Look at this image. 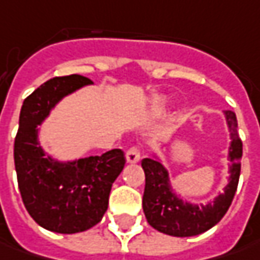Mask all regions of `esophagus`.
<instances>
[{
    "mask_svg": "<svg viewBox=\"0 0 260 260\" xmlns=\"http://www.w3.org/2000/svg\"><path fill=\"white\" fill-rule=\"evenodd\" d=\"M139 159H141V154H139L138 148H129L128 152H126V161L129 164H135V162H138Z\"/></svg>",
    "mask_w": 260,
    "mask_h": 260,
    "instance_id": "34e87169",
    "label": "esophagus"
}]
</instances>
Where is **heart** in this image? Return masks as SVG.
Wrapping results in <instances>:
<instances>
[{
	"label": "heart",
	"mask_w": 260,
	"mask_h": 260,
	"mask_svg": "<svg viewBox=\"0 0 260 260\" xmlns=\"http://www.w3.org/2000/svg\"><path fill=\"white\" fill-rule=\"evenodd\" d=\"M167 109H168V101H167V98H164V96H157V98H154L151 101L148 113L152 118H158V116H162L167 112Z\"/></svg>",
	"instance_id": "heart-1"
}]
</instances>
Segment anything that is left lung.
<instances>
[{"mask_svg": "<svg viewBox=\"0 0 260 260\" xmlns=\"http://www.w3.org/2000/svg\"><path fill=\"white\" fill-rule=\"evenodd\" d=\"M223 115L230 134L228 184L223 188L224 191L219 192L206 204L184 200L183 196L175 191L170 171L157 154L142 159L145 173L142 209L148 223L158 232L175 237L197 236L216 226L229 210L240 175L242 141L239 138L235 112L224 111Z\"/></svg>", "mask_w": 260, "mask_h": 260, "instance_id": "8db88e82", "label": "left lung"}]
</instances>
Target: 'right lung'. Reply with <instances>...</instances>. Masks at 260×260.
Wrapping results in <instances>:
<instances>
[{
    "label": "right lung",
    "mask_w": 260,
    "mask_h": 260,
    "mask_svg": "<svg viewBox=\"0 0 260 260\" xmlns=\"http://www.w3.org/2000/svg\"><path fill=\"white\" fill-rule=\"evenodd\" d=\"M89 85L93 82L79 75L53 77L24 101L20 112L14 142L18 188L34 221L54 233L72 235L98 224L126 161L121 149L60 161L41 145L39 126L61 99Z\"/></svg>",
    "instance_id": "right-lung-1"
}]
</instances>
